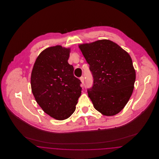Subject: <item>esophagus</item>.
Instances as JSON below:
<instances>
[{
	"label": "esophagus",
	"mask_w": 159,
	"mask_h": 159,
	"mask_svg": "<svg viewBox=\"0 0 159 159\" xmlns=\"http://www.w3.org/2000/svg\"><path fill=\"white\" fill-rule=\"evenodd\" d=\"M80 81H81L82 83L83 84V83H84V77H83V76L80 77Z\"/></svg>",
	"instance_id": "obj_1"
}]
</instances>
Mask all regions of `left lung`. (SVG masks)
<instances>
[{"label": "left lung", "instance_id": "1", "mask_svg": "<svg viewBox=\"0 0 159 159\" xmlns=\"http://www.w3.org/2000/svg\"><path fill=\"white\" fill-rule=\"evenodd\" d=\"M93 77L88 96L102 115L114 116L126 105L134 88L136 73L130 56L113 42L102 39L79 45Z\"/></svg>", "mask_w": 159, "mask_h": 159}]
</instances>
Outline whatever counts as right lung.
Segmentation results:
<instances>
[{
	"label": "right lung",
	"instance_id": "add662e5",
	"mask_svg": "<svg viewBox=\"0 0 159 159\" xmlns=\"http://www.w3.org/2000/svg\"><path fill=\"white\" fill-rule=\"evenodd\" d=\"M70 48L57 45L39 55L31 75V88L37 103L53 119H68L81 95L80 81L69 64Z\"/></svg>",
	"mask_w": 159,
	"mask_h": 159
}]
</instances>
